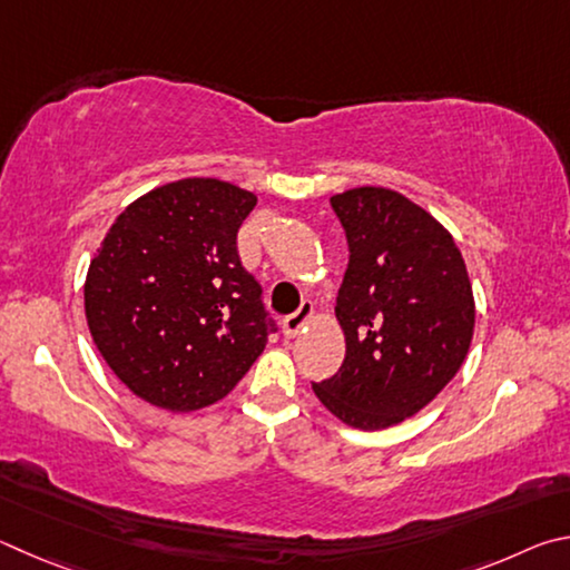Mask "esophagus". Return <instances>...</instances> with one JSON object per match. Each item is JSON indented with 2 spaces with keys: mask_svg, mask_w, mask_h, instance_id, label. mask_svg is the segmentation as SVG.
Returning a JSON list of instances; mask_svg holds the SVG:
<instances>
[{
  "mask_svg": "<svg viewBox=\"0 0 570 570\" xmlns=\"http://www.w3.org/2000/svg\"><path fill=\"white\" fill-rule=\"evenodd\" d=\"M311 317H313V303L305 301L301 307H297V313L287 315L285 321H283V333H285V337L301 335V333L305 331V325L311 323Z\"/></svg>",
  "mask_w": 570,
  "mask_h": 570,
  "instance_id": "1",
  "label": "esophagus"
}]
</instances>
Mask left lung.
<instances>
[{
  "label": "left lung",
  "instance_id": "obj_1",
  "mask_svg": "<svg viewBox=\"0 0 570 570\" xmlns=\"http://www.w3.org/2000/svg\"><path fill=\"white\" fill-rule=\"evenodd\" d=\"M331 205L351 249L335 305L345 361L313 391L343 423L381 431L453 381L473 341V287L453 235L395 189L355 187Z\"/></svg>",
  "mask_w": 570,
  "mask_h": 570
}]
</instances>
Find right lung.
Instances as JSON below:
<instances>
[{"mask_svg":"<svg viewBox=\"0 0 570 570\" xmlns=\"http://www.w3.org/2000/svg\"><path fill=\"white\" fill-rule=\"evenodd\" d=\"M255 205L223 179H177L125 207L89 263V333L149 405L189 413L223 401L277 331L237 255Z\"/></svg>","mask_w":570,"mask_h":570,"instance_id":"1","label":"right lung"}]
</instances>
